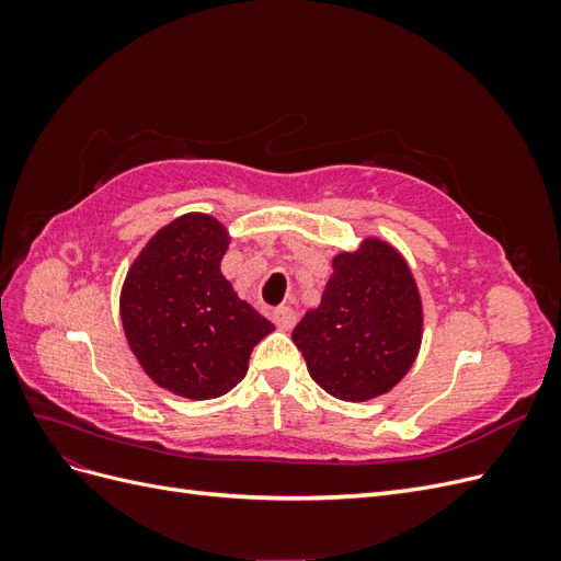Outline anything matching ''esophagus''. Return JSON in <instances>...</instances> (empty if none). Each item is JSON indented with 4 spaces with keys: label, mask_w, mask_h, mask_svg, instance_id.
<instances>
[{
    "label": "esophagus",
    "mask_w": 561,
    "mask_h": 561,
    "mask_svg": "<svg viewBox=\"0 0 561 561\" xmlns=\"http://www.w3.org/2000/svg\"><path fill=\"white\" fill-rule=\"evenodd\" d=\"M271 318H274V322L280 330H293L297 322V313L290 307H276L274 313H271Z\"/></svg>",
    "instance_id": "esophagus-1"
}]
</instances>
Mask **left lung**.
<instances>
[{
    "label": "left lung",
    "mask_w": 561,
    "mask_h": 561,
    "mask_svg": "<svg viewBox=\"0 0 561 561\" xmlns=\"http://www.w3.org/2000/svg\"><path fill=\"white\" fill-rule=\"evenodd\" d=\"M320 307L307 311L293 342L311 379L330 396L363 402L388 393L410 371L423 311L416 283L400 252L367 239L336 254Z\"/></svg>",
    "instance_id": "1"
}]
</instances>
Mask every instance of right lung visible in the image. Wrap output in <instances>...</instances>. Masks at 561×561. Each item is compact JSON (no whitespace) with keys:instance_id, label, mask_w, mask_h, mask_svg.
<instances>
[{"instance_id":"obj_1","label":"right lung","mask_w":561,"mask_h":561,"mask_svg":"<svg viewBox=\"0 0 561 561\" xmlns=\"http://www.w3.org/2000/svg\"><path fill=\"white\" fill-rule=\"evenodd\" d=\"M229 236L210 215H182L133 262L124 293L126 339L161 388L190 400L229 393L254 344L274 330L219 271Z\"/></svg>"}]
</instances>
